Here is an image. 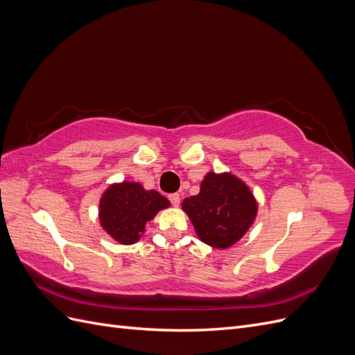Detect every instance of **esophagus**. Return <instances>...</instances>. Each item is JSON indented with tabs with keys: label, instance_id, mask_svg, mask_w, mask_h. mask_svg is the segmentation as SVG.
<instances>
[{
	"label": "esophagus",
	"instance_id": "34e87169",
	"mask_svg": "<svg viewBox=\"0 0 355 355\" xmlns=\"http://www.w3.org/2000/svg\"><path fill=\"white\" fill-rule=\"evenodd\" d=\"M168 200H170L171 204H173L175 207H178L179 202H180V196L178 194V192H175V194H170V196H168Z\"/></svg>",
	"mask_w": 355,
	"mask_h": 355
}]
</instances>
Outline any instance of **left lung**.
<instances>
[{
	"label": "left lung",
	"instance_id": "8db88e82",
	"mask_svg": "<svg viewBox=\"0 0 355 355\" xmlns=\"http://www.w3.org/2000/svg\"><path fill=\"white\" fill-rule=\"evenodd\" d=\"M201 241L227 249L239 241L256 218L257 204L250 189L232 175L209 173L198 196L182 202Z\"/></svg>",
	"mask_w": 355,
	"mask_h": 355
}]
</instances>
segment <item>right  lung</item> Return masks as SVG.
<instances>
[{"mask_svg": "<svg viewBox=\"0 0 355 355\" xmlns=\"http://www.w3.org/2000/svg\"><path fill=\"white\" fill-rule=\"evenodd\" d=\"M168 200L157 191H145L141 184L123 182L112 185L101 200V223L121 244H133L145 225L158 210L168 207Z\"/></svg>", "mask_w": 355, "mask_h": 355, "instance_id": "add662e5", "label": "right lung"}]
</instances>
